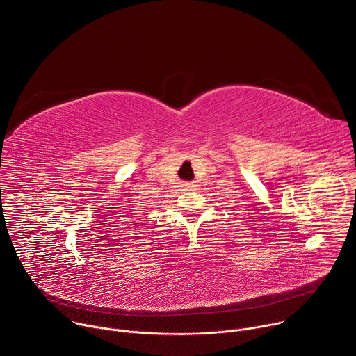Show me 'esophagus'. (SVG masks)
Segmentation results:
<instances>
[{
    "label": "esophagus",
    "mask_w": 356,
    "mask_h": 356,
    "mask_svg": "<svg viewBox=\"0 0 356 356\" xmlns=\"http://www.w3.org/2000/svg\"><path fill=\"white\" fill-rule=\"evenodd\" d=\"M181 187H183L184 190H191V188L195 187V184H194L193 181H183V183H181Z\"/></svg>",
    "instance_id": "obj_1"
}]
</instances>
